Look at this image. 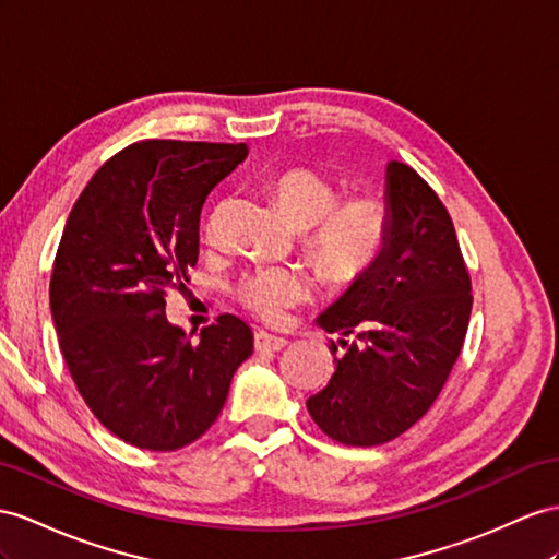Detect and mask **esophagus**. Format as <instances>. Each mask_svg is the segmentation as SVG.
Wrapping results in <instances>:
<instances>
[{
  "instance_id": "obj_1",
  "label": "esophagus",
  "mask_w": 559,
  "mask_h": 559,
  "mask_svg": "<svg viewBox=\"0 0 559 559\" xmlns=\"http://www.w3.org/2000/svg\"><path fill=\"white\" fill-rule=\"evenodd\" d=\"M285 345H288V340H285V337L271 335V333H264V331L254 333V349L257 352H281Z\"/></svg>"
}]
</instances>
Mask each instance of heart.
I'll return each mask as SVG.
<instances>
[{
	"mask_svg": "<svg viewBox=\"0 0 559 559\" xmlns=\"http://www.w3.org/2000/svg\"><path fill=\"white\" fill-rule=\"evenodd\" d=\"M269 193L297 231L305 250L325 278L349 281L373 264L388 242V210L373 195L337 200L333 181L305 167L285 169L269 181ZM309 295V283L295 271H260L240 285L242 305L257 317L278 321L283 311Z\"/></svg>",
	"mask_w": 559,
	"mask_h": 559,
	"instance_id": "1",
	"label": "heart"
}]
</instances>
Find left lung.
Listing matches in <instances>:
<instances>
[{
    "label": "left lung",
    "instance_id": "1",
    "mask_svg": "<svg viewBox=\"0 0 559 559\" xmlns=\"http://www.w3.org/2000/svg\"><path fill=\"white\" fill-rule=\"evenodd\" d=\"M380 257L317 319L345 354L307 408L347 447L392 441L425 416L461 354L472 309L453 222L416 169L388 163Z\"/></svg>",
    "mask_w": 559,
    "mask_h": 559
}]
</instances>
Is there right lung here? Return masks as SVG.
<instances>
[{
    "label": "right lung",
    "instance_id": "1",
    "mask_svg": "<svg viewBox=\"0 0 559 559\" xmlns=\"http://www.w3.org/2000/svg\"><path fill=\"white\" fill-rule=\"evenodd\" d=\"M246 143L141 141L96 171L70 210L49 302L78 392L106 429L148 451H177L217 420L252 328L222 313L191 342L165 317L189 281L210 191Z\"/></svg>",
    "mask_w": 559,
    "mask_h": 559
}]
</instances>
